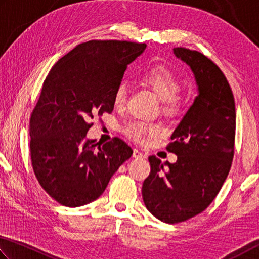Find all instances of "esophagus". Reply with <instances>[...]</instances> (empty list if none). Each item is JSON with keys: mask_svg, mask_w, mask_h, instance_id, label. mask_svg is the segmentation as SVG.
I'll return each mask as SVG.
<instances>
[{"mask_svg": "<svg viewBox=\"0 0 259 259\" xmlns=\"http://www.w3.org/2000/svg\"><path fill=\"white\" fill-rule=\"evenodd\" d=\"M133 158H135V159H143V158H146V156H144L141 151H139L138 149H134Z\"/></svg>", "mask_w": 259, "mask_h": 259, "instance_id": "34e87169", "label": "esophagus"}]
</instances>
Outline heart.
<instances>
[{
	"label": "heart",
	"mask_w": 259,
	"mask_h": 259,
	"mask_svg": "<svg viewBox=\"0 0 259 259\" xmlns=\"http://www.w3.org/2000/svg\"><path fill=\"white\" fill-rule=\"evenodd\" d=\"M142 80L153 92L157 94L164 104L165 110H170L180 98V83L173 72L161 67L151 68L142 75ZM126 85L120 83L117 86L113 94V103L116 106L124 104L126 100ZM160 132V128L156 125H149L144 122L134 121L130 122L124 127V133L134 141H141L146 137H152Z\"/></svg>",
	"instance_id": "heart-1"
}]
</instances>
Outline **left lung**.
Wrapping results in <instances>:
<instances>
[{"mask_svg":"<svg viewBox=\"0 0 259 259\" xmlns=\"http://www.w3.org/2000/svg\"><path fill=\"white\" fill-rule=\"evenodd\" d=\"M173 51L191 68L198 95L167 147L178 160L149 157L151 171L142 185L147 209L168 224L200 214L214 200L229 175L235 138L234 98L223 72L200 52Z\"/></svg>","mask_w":259,"mask_h":259,"instance_id":"8db88e82","label":"left lung"}]
</instances>
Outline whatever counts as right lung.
Returning <instances> with one entry per match:
<instances>
[{
    "label": "right lung",
    "mask_w": 259,
    "mask_h": 259,
    "mask_svg": "<svg viewBox=\"0 0 259 259\" xmlns=\"http://www.w3.org/2000/svg\"><path fill=\"white\" fill-rule=\"evenodd\" d=\"M144 43L89 40L62 57L45 78L29 122L30 158L45 191L66 207L101 196L133 150L115 138L100 146L86 138L91 119L113 110V94Z\"/></svg>",
    "instance_id": "add662e5"
}]
</instances>
